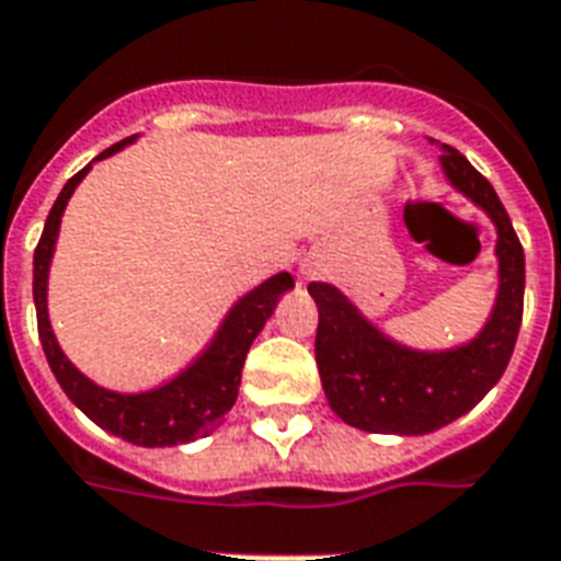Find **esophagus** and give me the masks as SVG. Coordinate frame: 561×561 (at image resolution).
I'll return each mask as SVG.
<instances>
[{"label":"esophagus","instance_id":"34e87169","mask_svg":"<svg viewBox=\"0 0 561 561\" xmlns=\"http://www.w3.org/2000/svg\"><path fill=\"white\" fill-rule=\"evenodd\" d=\"M305 275H307V268H305Z\"/></svg>","mask_w":561,"mask_h":561}]
</instances>
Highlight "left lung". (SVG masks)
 I'll list each match as a JSON object with an SVG mask.
<instances>
[{"label":"left lung","mask_w":561,"mask_h":561,"mask_svg":"<svg viewBox=\"0 0 561 561\" xmlns=\"http://www.w3.org/2000/svg\"><path fill=\"white\" fill-rule=\"evenodd\" d=\"M446 183L496 227V298L482 331L453 348L423 352L396 343L331 284L307 286L319 307L316 364L328 405L343 423L376 435L444 428L503 378L524 316V248L494 185L453 147H440Z\"/></svg>","instance_id":"obj_1"}]
</instances>
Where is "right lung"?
Segmentation results:
<instances>
[{"instance_id":"right-lung-1","label":"right lung","mask_w":561,"mask_h":561,"mask_svg":"<svg viewBox=\"0 0 561 561\" xmlns=\"http://www.w3.org/2000/svg\"><path fill=\"white\" fill-rule=\"evenodd\" d=\"M136 136L117 141L108 150L96 156L94 162L115 156L126 145H133ZM91 165H85L76 176L67 180L61 195L46 216L44 233L35 248V307H37V334L44 355L49 360L53 376L88 420H94L100 428L112 435L124 437L136 446H176L206 437L213 428L225 423L227 411L233 408L239 396V381H242V366H245L248 348L263 331L265 319L275 313V305L284 293H289L296 280L289 272H277L260 286H254L248 296H242L230 307L225 322L213 336V343L206 345L197 355L195 364H188L176 378L168 385L145 390V393H117L108 387L94 385L91 378L82 376L70 357L61 352L53 325H49V310H46V280H49V263L56 254L58 227L70 195L76 185L85 180Z\"/></svg>"}]
</instances>
